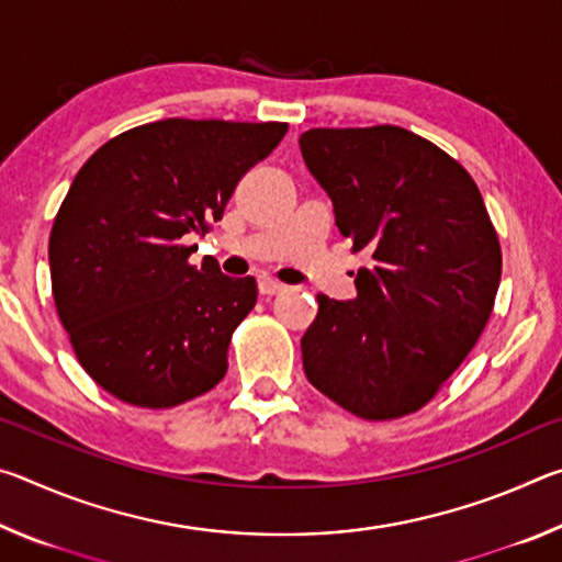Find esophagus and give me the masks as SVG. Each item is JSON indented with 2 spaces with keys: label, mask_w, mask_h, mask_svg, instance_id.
<instances>
[{
  "label": "esophagus",
  "mask_w": 562,
  "mask_h": 562,
  "mask_svg": "<svg viewBox=\"0 0 562 562\" xmlns=\"http://www.w3.org/2000/svg\"><path fill=\"white\" fill-rule=\"evenodd\" d=\"M284 290H288V284H282L278 280H272V278H262L260 280V292L262 294H280Z\"/></svg>",
  "instance_id": "1"
}]
</instances>
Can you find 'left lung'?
Instances as JSON below:
<instances>
[{"mask_svg": "<svg viewBox=\"0 0 562 562\" xmlns=\"http://www.w3.org/2000/svg\"><path fill=\"white\" fill-rule=\"evenodd\" d=\"M300 150L351 250L372 255L355 300L317 294L304 374L361 418L416 412L479 341L498 292L501 245L479 188L398 126L310 128Z\"/></svg>", "mask_w": 562, "mask_h": 562, "instance_id": "left-lung-1", "label": "left lung"}]
</instances>
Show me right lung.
Returning a JSON list of instances; mask_svg holds the SVG:
<instances>
[{
	"instance_id": "right-lung-1",
	"label": "right lung",
	"mask_w": 562,
	"mask_h": 562,
	"mask_svg": "<svg viewBox=\"0 0 562 562\" xmlns=\"http://www.w3.org/2000/svg\"><path fill=\"white\" fill-rule=\"evenodd\" d=\"M288 123L166 119L111 138L76 173L56 213L49 268L76 357L121 402L168 408L227 372L255 278L188 262V235L221 221L247 170Z\"/></svg>"
}]
</instances>
